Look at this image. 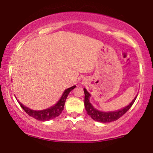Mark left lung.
Segmentation results:
<instances>
[{
  "label": "left lung",
  "instance_id": "8db88e82",
  "mask_svg": "<svg viewBox=\"0 0 153 153\" xmlns=\"http://www.w3.org/2000/svg\"><path fill=\"white\" fill-rule=\"evenodd\" d=\"M84 107H85L86 111H87V114L91 117L93 120L95 121L100 122V123H111V122H114L115 120H118L119 118L121 117L122 116L126 113L129 109H130V107H132V105H133V103L135 101L136 97L132 100V102L127 107H125V108L119 109L117 111H114V112H101V111H99L97 109H96L91 105V104L89 102V97H90V94L87 91V89L84 88Z\"/></svg>",
  "mask_w": 153,
  "mask_h": 153
}]
</instances>
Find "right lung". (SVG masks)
<instances>
[{
  "mask_svg": "<svg viewBox=\"0 0 153 153\" xmlns=\"http://www.w3.org/2000/svg\"><path fill=\"white\" fill-rule=\"evenodd\" d=\"M75 87H76V86H73V87L66 89V90L64 91V92L63 93L62 97H61L60 100H59V102H57L54 106L50 107V108L44 109V110H33V109H30L29 108H28V107H25V106L23 105L19 100H17V101L19 103L20 106L22 107L23 110H24L29 116L35 118V119L37 120H40V121H48V120H52L53 119V118L60 115L61 113L62 112L63 109H64V104H65L68 94H69L70 91L74 89ZM16 100H17V99H16Z\"/></svg>",
  "mask_w": 153,
  "mask_h": 153,
  "instance_id": "obj_1",
  "label": "right lung"
}]
</instances>
